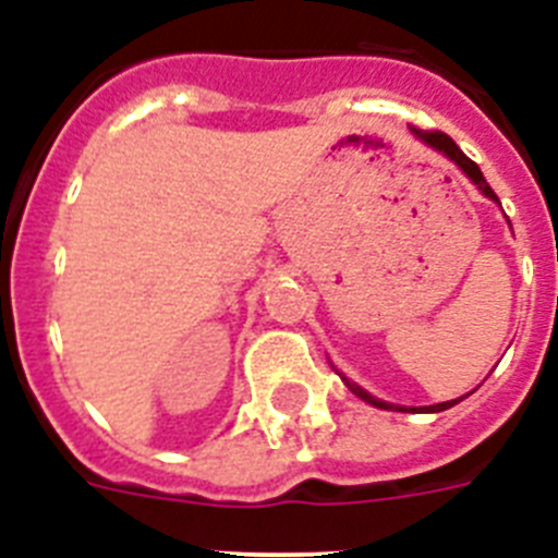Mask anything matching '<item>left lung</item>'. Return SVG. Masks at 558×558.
Listing matches in <instances>:
<instances>
[{
  "label": "left lung",
  "mask_w": 558,
  "mask_h": 558,
  "mask_svg": "<svg viewBox=\"0 0 558 558\" xmlns=\"http://www.w3.org/2000/svg\"><path fill=\"white\" fill-rule=\"evenodd\" d=\"M411 130H414V133L420 135V138H423L425 144H430V147L439 149V153H446V156L451 158V161L460 163L462 172H465V175L471 178V181H474V184L480 186V190L485 192V195H488V198H494V201H496V192L490 190V184H488V181H485V175H482L480 167H476V163L471 161V158H468L460 147H457V142H453L451 135L439 133V130H420V128H411ZM351 391H354V395H357V397H363V400H366V402H372V405H377V409H388L386 402L374 400V397H372V395H366V391H363V388L351 386ZM457 402H460V400L437 402V405H428V409H420V411H446V409H451V405H457ZM400 411H409V409H400ZM411 411H416V409H411Z\"/></svg>",
  "instance_id": "obj_1"
}]
</instances>
